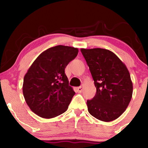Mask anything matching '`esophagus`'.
I'll return each mask as SVG.
<instances>
[{
	"label": "esophagus",
	"instance_id": "esophagus-1",
	"mask_svg": "<svg viewBox=\"0 0 148 148\" xmlns=\"http://www.w3.org/2000/svg\"><path fill=\"white\" fill-rule=\"evenodd\" d=\"M83 89H84V88H83L82 86H79V87L76 88V90H77L78 92H81L83 91Z\"/></svg>",
	"mask_w": 148,
	"mask_h": 148
}]
</instances>
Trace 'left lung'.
Listing matches in <instances>:
<instances>
[{
    "label": "left lung",
    "mask_w": 148,
    "mask_h": 148,
    "mask_svg": "<svg viewBox=\"0 0 148 148\" xmlns=\"http://www.w3.org/2000/svg\"><path fill=\"white\" fill-rule=\"evenodd\" d=\"M94 80L97 92L88 100V110L93 117L111 122L120 116L130 103L133 84L126 65L111 51L81 49Z\"/></svg>",
    "instance_id": "left-lung-1"
}]
</instances>
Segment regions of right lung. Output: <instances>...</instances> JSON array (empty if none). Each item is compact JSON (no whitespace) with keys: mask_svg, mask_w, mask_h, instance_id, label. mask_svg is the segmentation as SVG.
I'll list each match as a JSON object with an SVG mask.
<instances>
[{"mask_svg":"<svg viewBox=\"0 0 148 148\" xmlns=\"http://www.w3.org/2000/svg\"><path fill=\"white\" fill-rule=\"evenodd\" d=\"M78 52L77 48L58 45L42 52L31 64L23 79V94L35 114L49 119L67 111L75 92L64 69Z\"/></svg>","mask_w":148,"mask_h":148,"instance_id":"1","label":"right lung"}]
</instances>
